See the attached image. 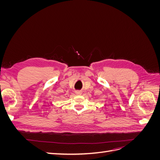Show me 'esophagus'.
Instances as JSON below:
<instances>
[{
    "label": "esophagus",
    "mask_w": 160,
    "mask_h": 160,
    "mask_svg": "<svg viewBox=\"0 0 160 160\" xmlns=\"http://www.w3.org/2000/svg\"><path fill=\"white\" fill-rule=\"evenodd\" d=\"M76 93L77 95H81V92H80V91H76Z\"/></svg>",
    "instance_id": "obj_1"
}]
</instances>
